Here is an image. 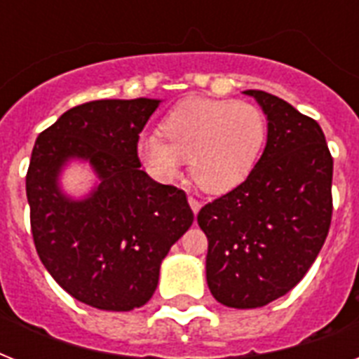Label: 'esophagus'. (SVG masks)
Wrapping results in <instances>:
<instances>
[{
    "instance_id": "esophagus-1",
    "label": "esophagus",
    "mask_w": 359,
    "mask_h": 359,
    "mask_svg": "<svg viewBox=\"0 0 359 359\" xmlns=\"http://www.w3.org/2000/svg\"><path fill=\"white\" fill-rule=\"evenodd\" d=\"M188 203H190V208L194 210V214H197L201 210V203L197 201L196 197H188Z\"/></svg>"
}]
</instances>
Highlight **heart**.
Masks as SVG:
<instances>
[{"instance_id": "1", "label": "heart", "mask_w": 359, "mask_h": 359, "mask_svg": "<svg viewBox=\"0 0 359 359\" xmlns=\"http://www.w3.org/2000/svg\"><path fill=\"white\" fill-rule=\"evenodd\" d=\"M266 132L264 115L250 102L191 98L168 114L160 134H143L137 154L156 179L190 177L207 194L233 190L250 175Z\"/></svg>"}]
</instances>
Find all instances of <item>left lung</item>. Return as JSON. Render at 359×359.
<instances>
[{
    "instance_id": "obj_1",
    "label": "left lung",
    "mask_w": 359,
    "mask_h": 359,
    "mask_svg": "<svg viewBox=\"0 0 359 359\" xmlns=\"http://www.w3.org/2000/svg\"><path fill=\"white\" fill-rule=\"evenodd\" d=\"M268 121L266 147L248 179L208 203L207 283L219 304L255 309L278 300L311 268L332 222L334 160L317 121L264 91H244Z\"/></svg>"
}]
</instances>
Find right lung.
Returning <instances> with one entry per match:
<instances>
[{"mask_svg": "<svg viewBox=\"0 0 359 359\" xmlns=\"http://www.w3.org/2000/svg\"><path fill=\"white\" fill-rule=\"evenodd\" d=\"M162 100H95L65 111L31 152L25 191L36 253L70 296L104 311L145 306L160 264L194 224L186 194L143 171L137 140ZM97 184L86 198L58 184L70 161Z\"/></svg>", "mask_w": 359, "mask_h": 359, "instance_id": "right-lung-1", "label": "right lung"}]
</instances>
